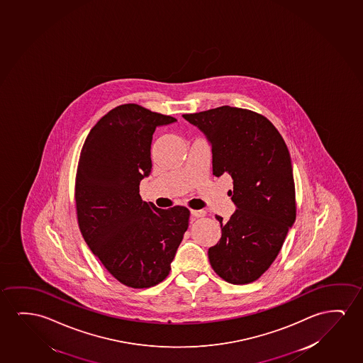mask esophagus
<instances>
[{"label": "esophagus", "instance_id": "obj_1", "mask_svg": "<svg viewBox=\"0 0 363 363\" xmlns=\"http://www.w3.org/2000/svg\"><path fill=\"white\" fill-rule=\"evenodd\" d=\"M205 213L204 210H191V215L194 216V218H204Z\"/></svg>", "mask_w": 363, "mask_h": 363}]
</instances>
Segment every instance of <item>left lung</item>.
Segmentation results:
<instances>
[{"label": "left lung", "instance_id": "left-lung-1", "mask_svg": "<svg viewBox=\"0 0 363 363\" xmlns=\"http://www.w3.org/2000/svg\"><path fill=\"white\" fill-rule=\"evenodd\" d=\"M184 119L205 134L213 152V174H229L236 205L221 239L211 246L210 265L234 285L257 280L279 255L296 219L291 158L285 140L267 118L242 108H214Z\"/></svg>", "mask_w": 363, "mask_h": 363}]
</instances>
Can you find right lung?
<instances>
[{
    "instance_id": "right-lung-1",
    "label": "right lung",
    "mask_w": 363,
    "mask_h": 363,
    "mask_svg": "<svg viewBox=\"0 0 363 363\" xmlns=\"http://www.w3.org/2000/svg\"><path fill=\"white\" fill-rule=\"evenodd\" d=\"M177 122L170 116L129 103L108 112L83 144L76 177L78 225L108 272L133 289L155 286L189 225V209H159L139 195L152 170L155 128Z\"/></svg>"
}]
</instances>
